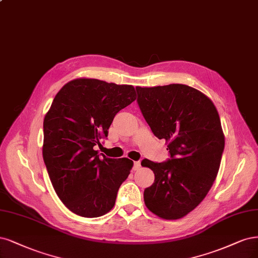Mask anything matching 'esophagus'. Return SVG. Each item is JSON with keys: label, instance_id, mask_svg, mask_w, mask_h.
I'll list each match as a JSON object with an SVG mask.
<instances>
[{"label": "esophagus", "instance_id": "1", "mask_svg": "<svg viewBox=\"0 0 258 258\" xmlns=\"http://www.w3.org/2000/svg\"><path fill=\"white\" fill-rule=\"evenodd\" d=\"M133 167H135V170H140L141 168V161H136L135 164H133Z\"/></svg>", "mask_w": 258, "mask_h": 258}]
</instances>
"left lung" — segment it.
Returning a JSON list of instances; mask_svg holds the SVG:
<instances>
[{
    "instance_id": "8db88e82",
    "label": "left lung",
    "mask_w": 258,
    "mask_h": 258,
    "mask_svg": "<svg viewBox=\"0 0 258 258\" xmlns=\"http://www.w3.org/2000/svg\"><path fill=\"white\" fill-rule=\"evenodd\" d=\"M138 104L158 139L167 143L170 159L142 166L155 174L144 190L146 207L165 220L189 214L205 199L219 172L224 135L215 104L183 84L137 87Z\"/></svg>"
}]
</instances>
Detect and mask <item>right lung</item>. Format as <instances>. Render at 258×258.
Returning <instances> with one entry per match:
<instances>
[{
    "label": "right lung",
    "mask_w": 258,
    "mask_h": 258,
    "mask_svg": "<svg viewBox=\"0 0 258 258\" xmlns=\"http://www.w3.org/2000/svg\"><path fill=\"white\" fill-rule=\"evenodd\" d=\"M136 96L132 85L82 78L65 84L53 99L43 119L42 157L57 197L74 214L97 218L114 207L133 162L100 157L95 146Z\"/></svg>",
    "instance_id": "add662e5"
}]
</instances>
